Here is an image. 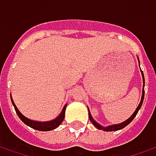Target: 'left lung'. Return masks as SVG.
Listing matches in <instances>:
<instances>
[{
	"mask_svg": "<svg viewBox=\"0 0 156 156\" xmlns=\"http://www.w3.org/2000/svg\"><path fill=\"white\" fill-rule=\"evenodd\" d=\"M141 71V74H142V78H143V91H142V97H141V100H140V105H138V107L136 108V109H135V111L134 112V114L131 115L130 117L127 120H125L124 122H123V123H121V124H113V125H108V127H104V126H102V125H100L99 124H98L96 121L93 119V117H92L91 114H90V112H89V109H88V116H89V119H90V121L92 122V124L94 125L95 127L97 128V129H102V130H105V131H116V130H119V129H124V127H126L128 124H130V122L133 119H134V117L136 116V115L138 114V112H139V110H140V108H141V106H142V104H143V101H144V73H143V72H142V70L140 69Z\"/></svg>",
	"mask_w": 156,
	"mask_h": 156,
	"instance_id": "1",
	"label": "left lung"
}]
</instances>
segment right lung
<instances>
[{"label":"right lung","instance_id":"obj_1","mask_svg":"<svg viewBox=\"0 0 156 156\" xmlns=\"http://www.w3.org/2000/svg\"><path fill=\"white\" fill-rule=\"evenodd\" d=\"M11 99H12V103L13 106H14V108H15L16 114L18 115V117L20 118V119L26 124L29 127L32 128L34 129H37V130L40 131H50L56 128H58L61 123L64 119L65 116V110H66V107H67V105H65V106L62 108L61 114L58 115V117L56 118L55 119H52L51 121H47V122H38V121H34L32 120V119H29L27 117H25L24 115H22L21 112L19 111L18 108H16V106L14 104V102L12 100V98L11 97Z\"/></svg>","mask_w":156,"mask_h":156}]
</instances>
